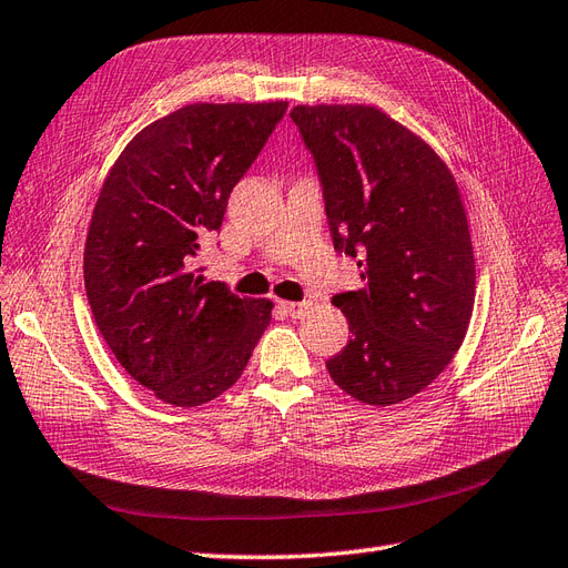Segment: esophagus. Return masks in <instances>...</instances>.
Masks as SVG:
<instances>
[{"mask_svg": "<svg viewBox=\"0 0 568 568\" xmlns=\"http://www.w3.org/2000/svg\"><path fill=\"white\" fill-rule=\"evenodd\" d=\"M281 310H283L287 316L300 318V316L307 314L310 302H281Z\"/></svg>", "mask_w": 568, "mask_h": 568, "instance_id": "1", "label": "esophagus"}]
</instances>
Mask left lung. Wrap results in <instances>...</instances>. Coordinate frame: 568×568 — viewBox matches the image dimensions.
<instances>
[{"instance_id": "8db88e82", "label": "left lung", "mask_w": 568, "mask_h": 568, "mask_svg": "<svg viewBox=\"0 0 568 568\" xmlns=\"http://www.w3.org/2000/svg\"><path fill=\"white\" fill-rule=\"evenodd\" d=\"M290 118L314 158L333 250L362 278L331 300L351 341L326 369L367 405L408 400L454 359L473 314L475 258L454 174L376 108L297 105Z\"/></svg>"}]
</instances>
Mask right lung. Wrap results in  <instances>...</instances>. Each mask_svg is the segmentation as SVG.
<instances>
[{
  "instance_id": "1",
  "label": "right lung",
  "mask_w": 568,
  "mask_h": 568,
  "mask_svg": "<svg viewBox=\"0 0 568 568\" xmlns=\"http://www.w3.org/2000/svg\"><path fill=\"white\" fill-rule=\"evenodd\" d=\"M285 110L283 100L186 105L129 141L100 189L85 295L126 374L170 405L221 396L271 324L268 300H242L194 266Z\"/></svg>"
}]
</instances>
